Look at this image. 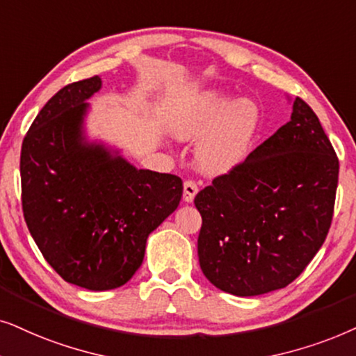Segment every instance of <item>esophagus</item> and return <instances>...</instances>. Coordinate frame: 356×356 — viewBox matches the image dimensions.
<instances>
[{
    "instance_id": "obj_1",
    "label": "esophagus",
    "mask_w": 356,
    "mask_h": 356,
    "mask_svg": "<svg viewBox=\"0 0 356 356\" xmlns=\"http://www.w3.org/2000/svg\"><path fill=\"white\" fill-rule=\"evenodd\" d=\"M198 192V187L197 184L193 181H186L184 182V200H186L187 203H192L193 198H195Z\"/></svg>"
}]
</instances>
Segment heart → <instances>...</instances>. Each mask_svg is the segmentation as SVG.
<instances>
[{
  "label": "heart",
  "mask_w": 356,
  "mask_h": 356,
  "mask_svg": "<svg viewBox=\"0 0 356 356\" xmlns=\"http://www.w3.org/2000/svg\"><path fill=\"white\" fill-rule=\"evenodd\" d=\"M260 127L257 104L221 91H205L184 104L169 122L177 140H200L197 163L205 172L226 174L244 163Z\"/></svg>",
  "instance_id": "obj_1"
}]
</instances>
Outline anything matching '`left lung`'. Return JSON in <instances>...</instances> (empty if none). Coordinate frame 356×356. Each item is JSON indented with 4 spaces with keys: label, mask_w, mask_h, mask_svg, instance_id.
Instances as JSON below:
<instances>
[{
    "label": "left lung",
    "mask_w": 356,
    "mask_h": 356,
    "mask_svg": "<svg viewBox=\"0 0 356 356\" xmlns=\"http://www.w3.org/2000/svg\"><path fill=\"white\" fill-rule=\"evenodd\" d=\"M337 182L330 140L312 108L296 97L290 122L197 193L203 275L236 296L290 285L324 244Z\"/></svg>",
    "instance_id": "obj_1"
}]
</instances>
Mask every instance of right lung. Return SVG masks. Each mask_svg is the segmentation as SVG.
Here are the masks:
<instances>
[{"mask_svg": "<svg viewBox=\"0 0 356 356\" xmlns=\"http://www.w3.org/2000/svg\"><path fill=\"white\" fill-rule=\"evenodd\" d=\"M99 76L60 89L21 149L22 211L31 236L65 282L92 291L125 285L146 239L177 208L181 177L136 169L84 135Z\"/></svg>", "mask_w": 356, "mask_h": 356, "instance_id": "obj_1", "label": "right lung"}]
</instances>
